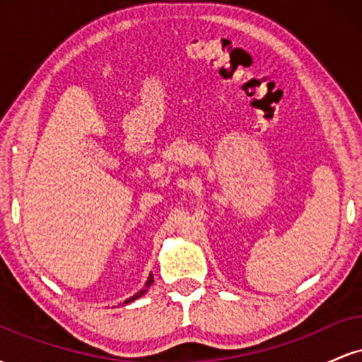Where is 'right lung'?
I'll return each mask as SVG.
<instances>
[{
	"label": "right lung",
	"instance_id": "1",
	"mask_svg": "<svg viewBox=\"0 0 362 362\" xmlns=\"http://www.w3.org/2000/svg\"><path fill=\"white\" fill-rule=\"evenodd\" d=\"M151 284H153V274H149V277H148L146 284H144V288H143V289H139V293H136L134 296H131V298H129V300L124 301V305H127V303H132V301H136V300H138V298L143 296V294L146 293V291L149 289V286H151Z\"/></svg>",
	"mask_w": 362,
	"mask_h": 362
}]
</instances>
